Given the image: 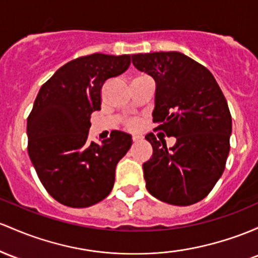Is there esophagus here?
I'll use <instances>...</instances> for the list:
<instances>
[{"instance_id":"esophagus-1","label":"esophagus","mask_w":258,"mask_h":258,"mask_svg":"<svg viewBox=\"0 0 258 258\" xmlns=\"http://www.w3.org/2000/svg\"><path fill=\"white\" fill-rule=\"evenodd\" d=\"M142 140V136H138V135H135L134 137H132V141H134L135 143H137V142H140V141Z\"/></svg>"}]
</instances>
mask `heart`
<instances>
[{"label":"heart","instance_id":"obj_1","mask_svg":"<svg viewBox=\"0 0 258 258\" xmlns=\"http://www.w3.org/2000/svg\"><path fill=\"white\" fill-rule=\"evenodd\" d=\"M126 126L128 130H138L141 127V121L138 118H131L127 121Z\"/></svg>","mask_w":258,"mask_h":258}]
</instances>
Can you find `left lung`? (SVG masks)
Segmentation results:
<instances>
[{
    "label": "left lung",
    "instance_id": "8db88e82",
    "mask_svg": "<svg viewBox=\"0 0 258 258\" xmlns=\"http://www.w3.org/2000/svg\"><path fill=\"white\" fill-rule=\"evenodd\" d=\"M132 63L155 81L153 122L176 143L146 136L153 155L143 164L152 196L174 206L203 200L225 169L231 115L213 75L177 51L132 55Z\"/></svg>",
    "mask_w": 258,
    "mask_h": 258
}]
</instances>
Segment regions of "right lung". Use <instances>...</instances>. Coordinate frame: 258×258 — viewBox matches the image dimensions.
I'll return each mask as SVG.
<instances>
[{"label":"right lung","mask_w":258,"mask_h":258,"mask_svg":"<svg viewBox=\"0 0 258 258\" xmlns=\"http://www.w3.org/2000/svg\"><path fill=\"white\" fill-rule=\"evenodd\" d=\"M130 55L93 53L67 62L42 84L28 117V153L46 191L57 202L86 208L111 192L115 169L132 144L115 131L101 144L88 142L90 115L100 110V90L123 73Z\"/></svg>","instance_id":"right-lung-1"}]
</instances>
